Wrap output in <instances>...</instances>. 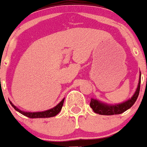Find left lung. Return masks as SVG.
<instances>
[{"instance_id": "left-lung-1", "label": "left lung", "mask_w": 147, "mask_h": 147, "mask_svg": "<svg viewBox=\"0 0 147 147\" xmlns=\"http://www.w3.org/2000/svg\"><path fill=\"white\" fill-rule=\"evenodd\" d=\"M140 83H141V73H140L138 87H137L135 93L134 94V96L131 97V99L128 100L126 102L118 104V105H110L102 103V102H100L97 100L91 98L90 106L93 109L94 113H97V114L102 115H113L121 114V113H124L126 110H127L128 109H129L136 102L139 96V93H140Z\"/></svg>"}]
</instances>
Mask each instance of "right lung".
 <instances>
[{
  "instance_id": "add662e5",
  "label": "right lung",
  "mask_w": 147,
  "mask_h": 147,
  "mask_svg": "<svg viewBox=\"0 0 147 147\" xmlns=\"http://www.w3.org/2000/svg\"><path fill=\"white\" fill-rule=\"evenodd\" d=\"M63 101H64V98L54 107L50 109V110H46V111L44 112H37V113H28V112H24L22 110H19L17 107L15 106L13 103L10 101V103L11 104L12 106L13 107V108L16 110H17L18 112H19L20 113H21L23 115L26 116V117H30V118H45V117H54V116L57 115L60 111H61V108H62Z\"/></svg>"
}]
</instances>
